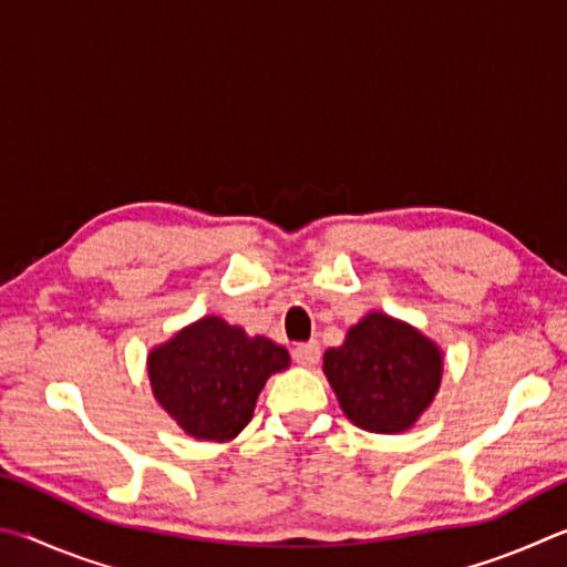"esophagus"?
<instances>
[{"mask_svg":"<svg viewBox=\"0 0 567 567\" xmlns=\"http://www.w3.org/2000/svg\"><path fill=\"white\" fill-rule=\"evenodd\" d=\"M292 360L302 368H312L320 360V344L318 342H302L292 348Z\"/></svg>","mask_w":567,"mask_h":567,"instance_id":"1","label":"esophagus"}]
</instances>
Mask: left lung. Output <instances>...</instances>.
Segmentation results:
<instances>
[{"instance_id":"8db88e82","label":"left lung","mask_w":567,"mask_h":567,"mask_svg":"<svg viewBox=\"0 0 567 567\" xmlns=\"http://www.w3.org/2000/svg\"><path fill=\"white\" fill-rule=\"evenodd\" d=\"M443 350L410 322L372 310L340 348L322 354V372L352 425L368 433H405L443 382Z\"/></svg>"}]
</instances>
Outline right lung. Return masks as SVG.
I'll return each mask as SVG.
<instances>
[{
    "label": "right lung",
    "mask_w": 567,
    "mask_h": 567,
    "mask_svg": "<svg viewBox=\"0 0 567 567\" xmlns=\"http://www.w3.org/2000/svg\"><path fill=\"white\" fill-rule=\"evenodd\" d=\"M290 352L217 315L177 330L147 354L152 395L189 437L227 443L252 420L257 398Z\"/></svg>",
    "instance_id": "obj_1"
}]
</instances>
